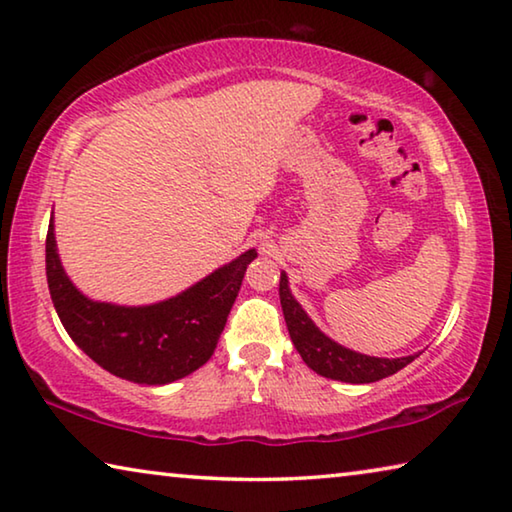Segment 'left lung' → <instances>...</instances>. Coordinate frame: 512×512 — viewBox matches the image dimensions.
<instances>
[{
    "mask_svg": "<svg viewBox=\"0 0 512 512\" xmlns=\"http://www.w3.org/2000/svg\"><path fill=\"white\" fill-rule=\"evenodd\" d=\"M280 305L284 320H287L291 341L300 352L302 361L327 379L345 381V384H372V381L395 375L397 370L409 366L415 357H420V354H409V357L400 359L368 357V354L354 352L332 341L327 334L320 332L300 302L293 298L289 277L284 271L280 273Z\"/></svg>",
    "mask_w": 512,
    "mask_h": 512,
    "instance_id": "1",
    "label": "left lung"
}]
</instances>
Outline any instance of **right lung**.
Segmentation results:
<instances>
[{
    "label": "right lung",
    "instance_id": "add662e5",
    "mask_svg": "<svg viewBox=\"0 0 512 512\" xmlns=\"http://www.w3.org/2000/svg\"><path fill=\"white\" fill-rule=\"evenodd\" d=\"M45 253L51 302L72 341L110 375L146 386L171 384L207 363L257 257L250 248L178 296L126 307L92 300L74 287L58 257L54 216Z\"/></svg>",
    "mask_w": 512,
    "mask_h": 512
}]
</instances>
